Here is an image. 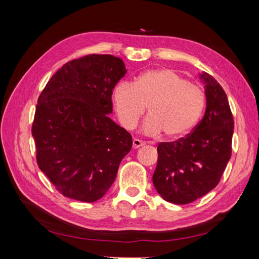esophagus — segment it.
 Masks as SVG:
<instances>
[{"instance_id":"34e87169","label":"esophagus","mask_w":259,"mask_h":259,"mask_svg":"<svg viewBox=\"0 0 259 259\" xmlns=\"http://www.w3.org/2000/svg\"><path fill=\"white\" fill-rule=\"evenodd\" d=\"M145 145H146V142L142 141V140H139V139H134L133 140V146H134L135 149H138V148L145 146Z\"/></svg>"}]
</instances>
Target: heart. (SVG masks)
<instances>
[{
    "label": "heart",
    "mask_w": 259,
    "mask_h": 259,
    "mask_svg": "<svg viewBox=\"0 0 259 259\" xmlns=\"http://www.w3.org/2000/svg\"><path fill=\"white\" fill-rule=\"evenodd\" d=\"M113 102L123 128L131 130L148 106L149 115L142 123L148 136L161 133L169 139L180 138L194 128L205 108V93L170 69L149 70L136 83L121 81L113 90Z\"/></svg>",
    "instance_id": "heart-1"
}]
</instances>
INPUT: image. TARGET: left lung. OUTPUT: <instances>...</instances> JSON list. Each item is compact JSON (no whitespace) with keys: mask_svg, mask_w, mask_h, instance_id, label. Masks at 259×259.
I'll return each instance as SVG.
<instances>
[{"mask_svg":"<svg viewBox=\"0 0 259 259\" xmlns=\"http://www.w3.org/2000/svg\"><path fill=\"white\" fill-rule=\"evenodd\" d=\"M206 111L186 138L159 144L152 176L157 192L168 202L186 205L212 190L232 156L234 118L226 93L213 76L199 73Z\"/></svg>","mask_w":259,"mask_h":259,"instance_id":"obj_1","label":"left lung"}]
</instances>
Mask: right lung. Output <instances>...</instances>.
<instances>
[{"instance_id": "obj_1", "label": "right lung", "mask_w": 259, "mask_h": 259, "mask_svg": "<svg viewBox=\"0 0 259 259\" xmlns=\"http://www.w3.org/2000/svg\"><path fill=\"white\" fill-rule=\"evenodd\" d=\"M122 60L89 54L65 63L38 97L32 136L36 161L61 194L93 202L117 177L133 137L110 118Z\"/></svg>"}]
</instances>
